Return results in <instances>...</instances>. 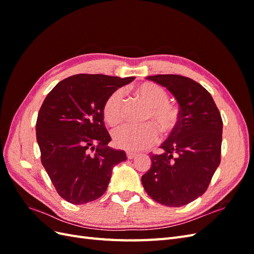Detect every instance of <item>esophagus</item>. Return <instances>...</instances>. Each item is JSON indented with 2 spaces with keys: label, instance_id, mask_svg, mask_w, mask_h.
I'll return each mask as SVG.
<instances>
[{
  "label": "esophagus",
  "instance_id": "obj_1",
  "mask_svg": "<svg viewBox=\"0 0 254 254\" xmlns=\"http://www.w3.org/2000/svg\"><path fill=\"white\" fill-rule=\"evenodd\" d=\"M126 155H127V158H128V159H130V160H131V159H134V158L137 156L136 153L131 152V151H127Z\"/></svg>",
  "mask_w": 254,
  "mask_h": 254
}]
</instances>
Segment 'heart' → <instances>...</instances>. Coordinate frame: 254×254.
Segmentation results:
<instances>
[{"mask_svg": "<svg viewBox=\"0 0 254 254\" xmlns=\"http://www.w3.org/2000/svg\"><path fill=\"white\" fill-rule=\"evenodd\" d=\"M134 92L149 106L146 119L155 122L162 133H172L178 125L179 114L178 110L168 103L167 92L153 82H143L135 88ZM123 104L124 93L122 90L114 91L106 99L103 112L105 120L110 125H117L122 121ZM154 125L147 123L144 125H122L113 131L114 144L119 148L133 152L148 148L159 140L158 128Z\"/></svg>", "mask_w": 254, "mask_h": 254, "instance_id": "b5f03b06", "label": "heart"}]
</instances>
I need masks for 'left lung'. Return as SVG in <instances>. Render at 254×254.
Masks as SVG:
<instances>
[{"mask_svg": "<svg viewBox=\"0 0 254 254\" xmlns=\"http://www.w3.org/2000/svg\"><path fill=\"white\" fill-rule=\"evenodd\" d=\"M166 88L179 105V122L150 155L151 166L142 184L153 200L178 207L200 197L220 163L222 120L214 99L200 83L174 74L147 76Z\"/></svg>", "mask_w": 254, "mask_h": 254, "instance_id": "1", "label": "left lung"}]
</instances>
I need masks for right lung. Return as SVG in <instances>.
<instances>
[{"instance_id":"right-lung-1","label":"right lung","mask_w":254,"mask_h":254,"mask_svg":"<svg viewBox=\"0 0 254 254\" xmlns=\"http://www.w3.org/2000/svg\"><path fill=\"white\" fill-rule=\"evenodd\" d=\"M133 79L73 75L45 97L36 124L41 162L57 193L70 203L83 204L101 197L113 167L127 159L124 150L108 146L111 136L103 110L109 95Z\"/></svg>"}]
</instances>
